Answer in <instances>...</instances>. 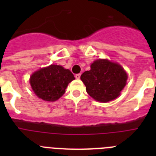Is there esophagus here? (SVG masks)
<instances>
[{
    "label": "esophagus",
    "instance_id": "esophagus-1",
    "mask_svg": "<svg viewBox=\"0 0 156 156\" xmlns=\"http://www.w3.org/2000/svg\"><path fill=\"white\" fill-rule=\"evenodd\" d=\"M75 77H76V79H77V80H79V79H80V73L76 74V75H75Z\"/></svg>",
    "mask_w": 156,
    "mask_h": 156
}]
</instances>
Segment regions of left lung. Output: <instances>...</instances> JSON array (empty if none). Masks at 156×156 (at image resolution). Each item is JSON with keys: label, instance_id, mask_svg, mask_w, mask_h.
I'll return each mask as SVG.
<instances>
[{"label": "left lung", "instance_id": "1", "mask_svg": "<svg viewBox=\"0 0 156 156\" xmlns=\"http://www.w3.org/2000/svg\"><path fill=\"white\" fill-rule=\"evenodd\" d=\"M90 97L101 102L116 98L126 85L127 75L122 66L108 60H96L80 76Z\"/></svg>", "mask_w": 156, "mask_h": 156}]
</instances>
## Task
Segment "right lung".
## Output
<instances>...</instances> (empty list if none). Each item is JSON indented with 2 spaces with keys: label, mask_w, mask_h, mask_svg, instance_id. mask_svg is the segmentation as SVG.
Listing matches in <instances>:
<instances>
[{
  "label": "right lung",
  "mask_w": 156,
  "mask_h": 156,
  "mask_svg": "<svg viewBox=\"0 0 156 156\" xmlns=\"http://www.w3.org/2000/svg\"><path fill=\"white\" fill-rule=\"evenodd\" d=\"M73 74L61 66L51 65L34 73L30 77L32 89L40 98L55 101L61 98L71 81Z\"/></svg>",
  "instance_id": "add662e5"
}]
</instances>
